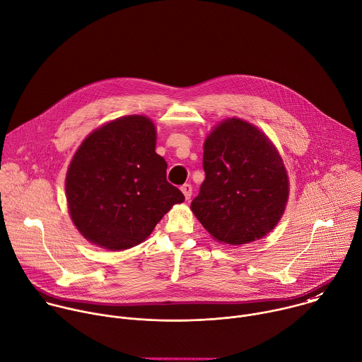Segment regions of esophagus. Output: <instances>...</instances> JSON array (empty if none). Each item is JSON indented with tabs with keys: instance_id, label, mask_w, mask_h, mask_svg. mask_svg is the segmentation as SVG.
<instances>
[{
	"instance_id": "esophagus-1",
	"label": "esophagus",
	"mask_w": 362,
	"mask_h": 362,
	"mask_svg": "<svg viewBox=\"0 0 362 362\" xmlns=\"http://www.w3.org/2000/svg\"><path fill=\"white\" fill-rule=\"evenodd\" d=\"M180 190H182V193H183V196H185L186 200H189V199L192 197V186H190V185H183V186L180 187Z\"/></svg>"
}]
</instances>
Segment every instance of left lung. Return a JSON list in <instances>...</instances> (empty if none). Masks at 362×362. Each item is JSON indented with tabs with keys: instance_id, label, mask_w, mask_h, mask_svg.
<instances>
[{
	"instance_id": "left-lung-1",
	"label": "left lung",
	"mask_w": 362,
	"mask_h": 362,
	"mask_svg": "<svg viewBox=\"0 0 362 362\" xmlns=\"http://www.w3.org/2000/svg\"><path fill=\"white\" fill-rule=\"evenodd\" d=\"M203 169L206 179L190 209L217 243H253L276 228L290 182L263 131L235 116L223 119L204 139Z\"/></svg>"
}]
</instances>
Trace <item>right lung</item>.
<instances>
[{
  "instance_id": "1",
  "label": "right lung",
  "mask_w": 362,
  "mask_h": 362,
  "mask_svg": "<svg viewBox=\"0 0 362 362\" xmlns=\"http://www.w3.org/2000/svg\"><path fill=\"white\" fill-rule=\"evenodd\" d=\"M156 127L127 115L93 129L74 153L65 177L71 220L90 245L124 252L141 245L183 193L166 180Z\"/></svg>"
}]
</instances>
